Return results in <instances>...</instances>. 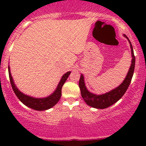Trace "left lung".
<instances>
[{"mask_svg":"<svg viewBox=\"0 0 146 146\" xmlns=\"http://www.w3.org/2000/svg\"><path fill=\"white\" fill-rule=\"evenodd\" d=\"M123 36L128 40L129 43H130V46L131 48L132 60L131 65H130V67L129 68L127 75L125 76V78L123 81V82L119 86L108 92V93H104V94H94L93 93H90L89 90L87 89L86 85H85L84 75L82 74L80 75L79 86H80V91H81L82 97L86 103V104L93 107V108H98V109H104V108H108V107L114 104L118 100H119L121 98V97L125 94V91L128 89L129 85H130L134 73V70H135V57L134 55L133 48H132L130 40L125 34H123Z\"/></svg>","mask_w":146,"mask_h":146,"instance_id":"obj_1","label":"left lung"}]
</instances>
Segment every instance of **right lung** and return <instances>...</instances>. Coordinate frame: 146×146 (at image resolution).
Segmentation results:
<instances>
[{
  "mask_svg": "<svg viewBox=\"0 0 146 146\" xmlns=\"http://www.w3.org/2000/svg\"><path fill=\"white\" fill-rule=\"evenodd\" d=\"M8 71H9L10 82H11L13 90H14L16 96L18 97V98L20 100V101L27 107H29V108H32L33 110H40V111L49 109V108L54 106L59 102L62 95V86L65 83L66 80H67L68 77L69 76V75L71 73V71H68L67 73H64L62 75L56 89L55 90V91L52 94L46 97V98H36L24 94L23 93H22L21 90H19V89L16 87V84H15L14 80H13L12 76H11L9 65L8 66Z\"/></svg>",
  "mask_w": 146,
  "mask_h": 146,
  "instance_id": "add662e5",
  "label": "right lung"
}]
</instances>
